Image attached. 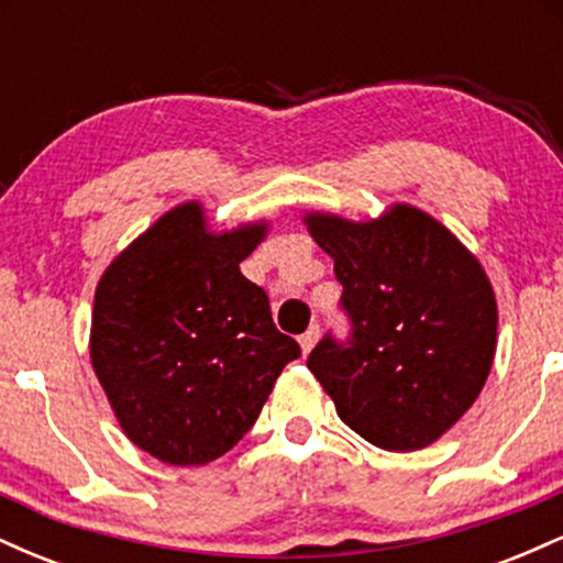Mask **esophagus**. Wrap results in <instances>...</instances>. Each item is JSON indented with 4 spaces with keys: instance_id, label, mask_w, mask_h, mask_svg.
<instances>
[{
    "instance_id": "1",
    "label": "esophagus",
    "mask_w": 563,
    "mask_h": 563,
    "mask_svg": "<svg viewBox=\"0 0 563 563\" xmlns=\"http://www.w3.org/2000/svg\"><path fill=\"white\" fill-rule=\"evenodd\" d=\"M318 339H320V328H318V325H312V328H309L307 333H301V335H299L301 352H303V354H309V352H312V346L318 344Z\"/></svg>"
}]
</instances>
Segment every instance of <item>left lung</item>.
I'll list each match as a JSON object with an SVG mask.
<instances>
[{
  "label": "left lung",
  "mask_w": 563,
  "mask_h": 563,
  "mask_svg": "<svg viewBox=\"0 0 563 563\" xmlns=\"http://www.w3.org/2000/svg\"><path fill=\"white\" fill-rule=\"evenodd\" d=\"M333 260L352 333L307 367L349 429L380 450L429 448L479 397L495 360L497 301L479 260L426 211L394 203L371 222L309 211Z\"/></svg>",
  "instance_id": "obj_1"
}]
</instances>
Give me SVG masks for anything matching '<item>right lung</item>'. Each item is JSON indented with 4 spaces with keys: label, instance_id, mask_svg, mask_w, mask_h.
Returning <instances> with one entry per match:
<instances>
[{
    "label": "right lung",
    "instance_id": "1",
    "mask_svg": "<svg viewBox=\"0 0 563 563\" xmlns=\"http://www.w3.org/2000/svg\"><path fill=\"white\" fill-rule=\"evenodd\" d=\"M267 222L211 232L198 200L174 206L108 264L89 357L124 434L169 466H203L256 423L301 354L241 262Z\"/></svg>",
    "mask_w": 563,
    "mask_h": 563
}]
</instances>
